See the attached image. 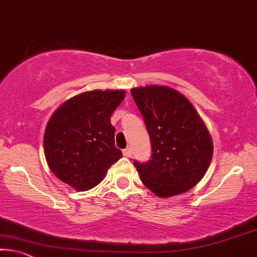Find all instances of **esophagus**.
<instances>
[{"label":"esophagus","instance_id":"obj_1","mask_svg":"<svg viewBox=\"0 0 257 257\" xmlns=\"http://www.w3.org/2000/svg\"><path fill=\"white\" fill-rule=\"evenodd\" d=\"M123 156L125 157V158H130L133 156V151H132V149L130 148H127V149H124L123 150Z\"/></svg>","mask_w":257,"mask_h":257}]
</instances>
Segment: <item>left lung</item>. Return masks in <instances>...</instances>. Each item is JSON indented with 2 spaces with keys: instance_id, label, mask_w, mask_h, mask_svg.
<instances>
[{
  "instance_id": "obj_1",
  "label": "left lung",
  "mask_w": 257,
  "mask_h": 257,
  "mask_svg": "<svg viewBox=\"0 0 257 257\" xmlns=\"http://www.w3.org/2000/svg\"><path fill=\"white\" fill-rule=\"evenodd\" d=\"M132 95L144 117L152 150L148 162L134 161L143 184L161 198L192 189L213 157L211 137L198 112L168 87L135 88Z\"/></svg>"
}]
</instances>
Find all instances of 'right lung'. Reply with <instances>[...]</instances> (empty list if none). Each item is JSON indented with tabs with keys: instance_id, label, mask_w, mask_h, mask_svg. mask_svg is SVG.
I'll list each match as a JSON object with an SVG mask.
<instances>
[{
	"instance_id": "1",
	"label": "right lung",
	"mask_w": 257,
	"mask_h": 257,
	"mask_svg": "<svg viewBox=\"0 0 257 257\" xmlns=\"http://www.w3.org/2000/svg\"><path fill=\"white\" fill-rule=\"evenodd\" d=\"M123 98V90L87 91L52 114L43 148L51 172L60 181L79 191L92 189L122 157L114 145L111 115Z\"/></svg>"
}]
</instances>
